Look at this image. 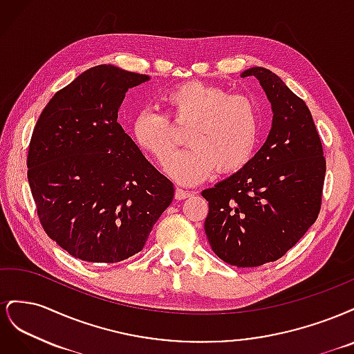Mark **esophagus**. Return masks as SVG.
<instances>
[{
    "mask_svg": "<svg viewBox=\"0 0 354 354\" xmlns=\"http://www.w3.org/2000/svg\"><path fill=\"white\" fill-rule=\"evenodd\" d=\"M174 196H176L177 201H183V199L192 196V194H190L189 190H183V189H178V187H177L176 192H174Z\"/></svg>",
    "mask_w": 354,
    "mask_h": 354,
    "instance_id": "34e87169",
    "label": "esophagus"
}]
</instances>
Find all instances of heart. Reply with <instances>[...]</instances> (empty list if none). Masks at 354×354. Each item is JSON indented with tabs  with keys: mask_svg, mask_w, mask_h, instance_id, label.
<instances>
[{
	"mask_svg": "<svg viewBox=\"0 0 354 354\" xmlns=\"http://www.w3.org/2000/svg\"><path fill=\"white\" fill-rule=\"evenodd\" d=\"M162 103L165 115L153 109L136 115L133 138L156 162L165 164L175 145L169 121L189 124L185 140L191 147L167 164L168 174L180 183H201L216 168L220 174L236 173L251 160L261 124L252 99L190 81L168 90Z\"/></svg>",
	"mask_w": 354,
	"mask_h": 354,
	"instance_id": "obj_1",
	"label": "heart"
}]
</instances>
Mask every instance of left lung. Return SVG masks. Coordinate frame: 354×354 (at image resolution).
<instances>
[{
    "label": "left lung",
    "instance_id": "8db88e82",
    "mask_svg": "<svg viewBox=\"0 0 354 354\" xmlns=\"http://www.w3.org/2000/svg\"><path fill=\"white\" fill-rule=\"evenodd\" d=\"M272 103L266 143L236 174L202 192L205 233L218 259L236 267L279 260L316 221L326 173L319 133L304 100L276 73L251 68Z\"/></svg>",
    "mask_w": 354,
    "mask_h": 354
}]
</instances>
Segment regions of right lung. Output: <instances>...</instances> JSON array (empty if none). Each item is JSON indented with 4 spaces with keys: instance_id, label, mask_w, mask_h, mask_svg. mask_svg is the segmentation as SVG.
Here are the masks:
<instances>
[{
    "instance_id": "right-lung-1",
    "label": "right lung",
    "mask_w": 354,
    "mask_h": 354,
    "mask_svg": "<svg viewBox=\"0 0 354 354\" xmlns=\"http://www.w3.org/2000/svg\"><path fill=\"white\" fill-rule=\"evenodd\" d=\"M147 80L90 68L53 95L32 133L28 181L39 223L75 259H130L173 202L174 185L116 122L128 88Z\"/></svg>"
}]
</instances>
